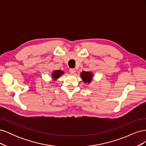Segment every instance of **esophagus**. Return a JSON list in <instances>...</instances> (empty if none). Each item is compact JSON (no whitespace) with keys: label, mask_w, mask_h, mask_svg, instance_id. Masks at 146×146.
<instances>
[{"label":"esophagus","mask_w":146,"mask_h":146,"mask_svg":"<svg viewBox=\"0 0 146 146\" xmlns=\"http://www.w3.org/2000/svg\"><path fill=\"white\" fill-rule=\"evenodd\" d=\"M69 72L71 74H74L75 72H76V70H75L74 69H70Z\"/></svg>","instance_id":"1"}]
</instances>
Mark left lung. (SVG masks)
<instances>
[{
    "label": "left lung",
    "instance_id": "8db88e82",
    "mask_svg": "<svg viewBox=\"0 0 146 146\" xmlns=\"http://www.w3.org/2000/svg\"><path fill=\"white\" fill-rule=\"evenodd\" d=\"M80 76L84 83H90L92 79V77H93V74H92V72L89 71H83L80 73Z\"/></svg>",
    "mask_w": 146,
    "mask_h": 146
}]
</instances>
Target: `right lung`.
Wrapping results in <instances>:
<instances>
[{"mask_svg": "<svg viewBox=\"0 0 146 146\" xmlns=\"http://www.w3.org/2000/svg\"><path fill=\"white\" fill-rule=\"evenodd\" d=\"M63 74H64V72L61 70H55V71L53 72L52 74V78L54 79V80H56V79H58L61 76V75H63Z\"/></svg>", "mask_w": 146, "mask_h": 146, "instance_id": "obj_1", "label": "right lung"}]
</instances>
